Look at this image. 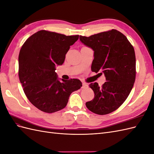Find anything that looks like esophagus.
I'll list each match as a JSON object with an SVG mask.
<instances>
[{
	"label": "esophagus",
	"mask_w": 154,
	"mask_h": 154,
	"mask_svg": "<svg viewBox=\"0 0 154 154\" xmlns=\"http://www.w3.org/2000/svg\"><path fill=\"white\" fill-rule=\"evenodd\" d=\"M87 87H88V85L87 84V83H82V88H87Z\"/></svg>",
	"instance_id": "34e87169"
}]
</instances>
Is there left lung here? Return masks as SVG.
I'll return each instance as SVG.
<instances>
[{
  "mask_svg": "<svg viewBox=\"0 0 154 154\" xmlns=\"http://www.w3.org/2000/svg\"><path fill=\"white\" fill-rule=\"evenodd\" d=\"M80 40L94 51L92 71L102 72L106 80L101 87L96 82L89 85L94 97L87 102L86 106L99 115L112 112L124 103L134 86L136 55L133 46L116 29L88 37L80 36Z\"/></svg>",
  "mask_w": 154,
  "mask_h": 154,
  "instance_id": "left-lung-1",
  "label": "left lung"
}]
</instances>
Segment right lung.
<instances>
[{"instance_id":"right-lung-1","label":"right lung","mask_w":154,"mask_h":154,"mask_svg":"<svg viewBox=\"0 0 154 154\" xmlns=\"http://www.w3.org/2000/svg\"><path fill=\"white\" fill-rule=\"evenodd\" d=\"M79 35L41 30L26 40L18 56V76L31 103L41 111L53 113L66 106L69 96L82 86L80 80L60 81L57 65L64 62L70 46Z\"/></svg>"}]
</instances>
